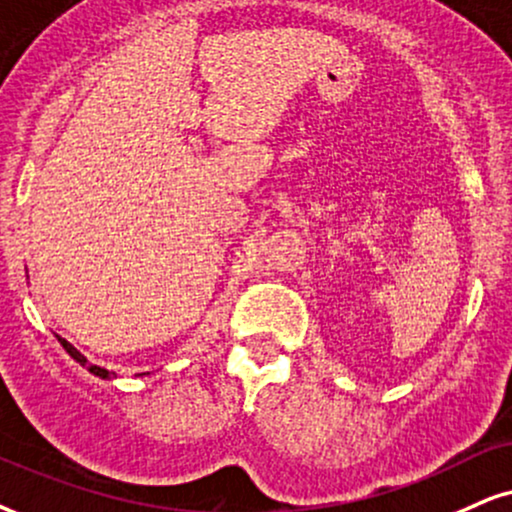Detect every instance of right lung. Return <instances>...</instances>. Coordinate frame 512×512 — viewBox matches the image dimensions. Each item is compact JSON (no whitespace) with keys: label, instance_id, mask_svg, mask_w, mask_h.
I'll use <instances>...</instances> for the list:
<instances>
[{"label":"right lung","instance_id":"right-lung-1","mask_svg":"<svg viewBox=\"0 0 512 512\" xmlns=\"http://www.w3.org/2000/svg\"><path fill=\"white\" fill-rule=\"evenodd\" d=\"M59 342H61V346H63V349H66V351H68V356H71V358H73V361H78V363L82 365V368H87V370H90V372H92V375L102 377V380H106V377H113L109 370L99 368V365H90V363H87V358H85V356H82V353H80L78 349H75V346H73L71 342H66V339H63V337H59Z\"/></svg>","mask_w":512,"mask_h":512}]
</instances>
